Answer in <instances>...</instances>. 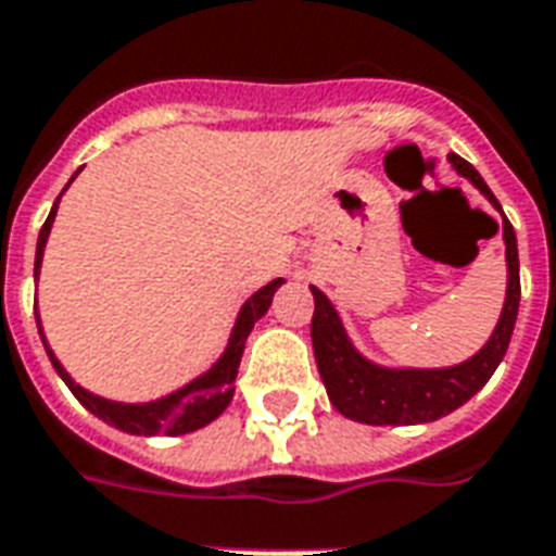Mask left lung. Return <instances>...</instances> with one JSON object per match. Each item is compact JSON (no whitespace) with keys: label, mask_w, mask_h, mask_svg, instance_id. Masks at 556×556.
I'll use <instances>...</instances> for the list:
<instances>
[{"label":"left lung","mask_w":556,"mask_h":556,"mask_svg":"<svg viewBox=\"0 0 556 556\" xmlns=\"http://www.w3.org/2000/svg\"><path fill=\"white\" fill-rule=\"evenodd\" d=\"M448 161L463 178H469L490 199L492 207L501 211L498 199L492 195L481 173L469 161H463L460 154H448ZM504 245H507V299L501 307L498 325L481 352L445 369H387L366 361L349 340L340 313L333 311L328 295L311 287L316 302L311 323L313 354L333 407L342 416L366 425H421V421L442 419L469 402L504 361L513 325L519 316V249L507 216H504Z\"/></svg>","instance_id":"8db88e82"}]
</instances>
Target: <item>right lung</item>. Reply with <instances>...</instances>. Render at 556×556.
Listing matches in <instances>:
<instances>
[{
    "label": "right lung",
    "mask_w": 556,
    "mask_h": 556,
    "mask_svg": "<svg viewBox=\"0 0 556 556\" xmlns=\"http://www.w3.org/2000/svg\"><path fill=\"white\" fill-rule=\"evenodd\" d=\"M73 178H70V181H73ZM66 187H70V184H66ZM58 199H61V195H58ZM55 214H58V202L52 204L49 219H46L43 228H40V237H37L35 278L40 275L43 249H46V240H49V231H52V223H55ZM281 283L283 278H275V281L261 287V290H257V293H254L243 307H240V313H237V323H233L231 340H228V345H225L223 357H219L207 372L199 375L195 381L184 383L181 390H175L169 392V395H164V399H157V402L123 404V402H111V399H102V395L87 392L85 387H78V383L70 378V372H66L64 366H61V361L52 354V349H49V342H46L43 337V328H40V325H37V328H40V340H43L46 354H49V361H52V366H55V372L64 378V383L73 390L75 399L85 404L87 410L93 413V416H99V419L108 421V425H114V428H119V431L137 433V437H157V433H164V437H178V433L199 431V428H204V425H211V421H214L216 416L231 404L233 381H237V369H240V357H243L245 340H249L254 323L261 319L263 313L269 311L275 290H278Z\"/></svg>",
    "instance_id": "obj_1"
}]
</instances>
